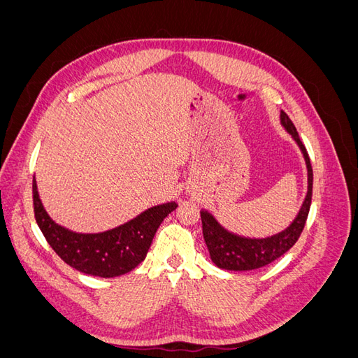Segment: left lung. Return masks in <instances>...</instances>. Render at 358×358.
Wrapping results in <instances>:
<instances>
[{
	"mask_svg": "<svg viewBox=\"0 0 358 358\" xmlns=\"http://www.w3.org/2000/svg\"><path fill=\"white\" fill-rule=\"evenodd\" d=\"M280 124L284 125L287 131L296 140L300 150L303 152L308 167V194L303 201L301 208L296 220L284 231L273 234L264 239H251V237L237 236L225 230L224 227L216 221L208 210H201V224H203V237L208 245L212 262L225 270H254L263 266L273 263L280 255H284L289 248H292L305 229V224L310 209L312 201V182L313 173L310 159L305 145L301 143L297 129L292 124L288 115L280 112Z\"/></svg>",
	"mask_w": 358,
	"mask_h": 358,
	"instance_id": "8db88e82",
	"label": "left lung"
}]
</instances>
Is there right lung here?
Returning a JSON list of instances; mask_svg holds the SVG:
<instances>
[{"mask_svg": "<svg viewBox=\"0 0 358 358\" xmlns=\"http://www.w3.org/2000/svg\"><path fill=\"white\" fill-rule=\"evenodd\" d=\"M36 221L43 236L64 262L82 273L115 278L131 272L143 262L159 224L178 208L175 201L154 206L113 230L95 234L74 233L50 220L32 180Z\"/></svg>", "mask_w": 358, "mask_h": 358, "instance_id": "add662e5", "label": "right lung"}]
</instances>
